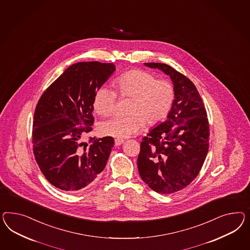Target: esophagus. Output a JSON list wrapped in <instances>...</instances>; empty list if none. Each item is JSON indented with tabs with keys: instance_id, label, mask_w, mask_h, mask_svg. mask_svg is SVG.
Masks as SVG:
<instances>
[{
	"instance_id": "1",
	"label": "esophagus",
	"mask_w": 250,
	"mask_h": 250,
	"mask_svg": "<svg viewBox=\"0 0 250 250\" xmlns=\"http://www.w3.org/2000/svg\"><path fill=\"white\" fill-rule=\"evenodd\" d=\"M124 140L123 139H120V138H116L115 139V145L116 146H121L122 144H124Z\"/></svg>"
}]
</instances>
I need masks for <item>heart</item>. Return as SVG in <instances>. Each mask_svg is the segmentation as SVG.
Masks as SVG:
<instances>
[{"label":"heart","mask_w":250,"mask_h":250,"mask_svg":"<svg viewBox=\"0 0 250 250\" xmlns=\"http://www.w3.org/2000/svg\"><path fill=\"white\" fill-rule=\"evenodd\" d=\"M122 97L132 98L129 103L130 115H116L100 125L103 135L126 138L150 125L164 121L175 100V87L171 82L158 80L157 76L144 70H132L116 79ZM118 100L115 89L101 85L94 96V108L99 115L114 114Z\"/></svg>","instance_id":"b5f03b06"}]
</instances>
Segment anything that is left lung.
<instances>
[{
	"label": "left lung",
	"instance_id": "8db88e82",
	"mask_svg": "<svg viewBox=\"0 0 250 250\" xmlns=\"http://www.w3.org/2000/svg\"><path fill=\"white\" fill-rule=\"evenodd\" d=\"M169 75L175 100L167 119L143 138L137 167L143 181L159 194L188 187L201 170L209 146V125L195 84L174 68L145 62Z\"/></svg>",
	"mask_w": 250,
	"mask_h": 250
}]
</instances>
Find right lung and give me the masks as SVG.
I'll use <instances>...</instances> for the list:
<instances>
[{
	"mask_svg": "<svg viewBox=\"0 0 250 250\" xmlns=\"http://www.w3.org/2000/svg\"><path fill=\"white\" fill-rule=\"evenodd\" d=\"M115 71L114 63L82 62L68 67L41 96L34 111L33 150L42 173L57 188L74 193L104 169L114 138L90 137L94 96Z\"/></svg>",
	"mask_w": 250,
	"mask_h": 250,
	"instance_id": "1",
	"label": "right lung"
}]
</instances>
